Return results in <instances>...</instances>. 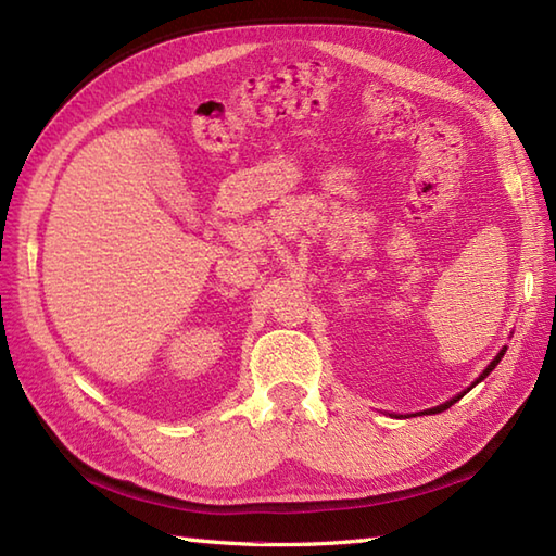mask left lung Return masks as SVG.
Wrapping results in <instances>:
<instances>
[{
  "label": "left lung",
  "mask_w": 556,
  "mask_h": 556,
  "mask_svg": "<svg viewBox=\"0 0 556 556\" xmlns=\"http://www.w3.org/2000/svg\"><path fill=\"white\" fill-rule=\"evenodd\" d=\"M502 356H504V351H502V353H500V356H497V358H494V361H492V363H490V365H488V368H485V372H482V375H480V377H478V382H480V380H485V377H488V375H490V372H492V370H494V365H497V363H500V361H502ZM478 382H476V384H478ZM464 394H466V392H464ZM464 394H460V396H464ZM460 396H456V399H454V401H446V404H442V406H437V408H430V410H428V413H442V410H446V408H448V406H454V404H456V401H458V399H460Z\"/></svg>",
  "instance_id": "8db88e82"
}]
</instances>
